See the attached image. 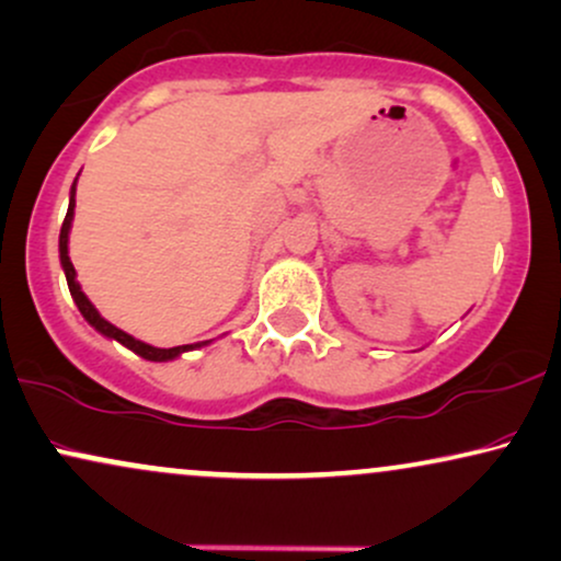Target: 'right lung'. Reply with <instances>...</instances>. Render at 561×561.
<instances>
[{
	"mask_svg": "<svg viewBox=\"0 0 561 561\" xmlns=\"http://www.w3.org/2000/svg\"><path fill=\"white\" fill-rule=\"evenodd\" d=\"M75 194H77V181L72 183V191H69V209H67V217H64V222H61L59 259H61L64 274H67L69 293H72L77 308H80V313H82L84 321H88L95 331H101L103 336H108V339H113V342L124 344L126 350H131L134 354H139V357L150 359V363H168V359L181 357L183 352H191V350H196V346L209 344V342H198V344H183V346H170V350H160V346H150V344L139 342V339L129 336V333L122 331V329H116V325L108 323L101 313H98L95 305H92L88 300V295L82 293L80 282H77V272H75V266H72V259H69V230H72V219H75Z\"/></svg>",
	"mask_w": 561,
	"mask_h": 561,
	"instance_id": "obj_1",
	"label": "right lung"
}]
</instances>
